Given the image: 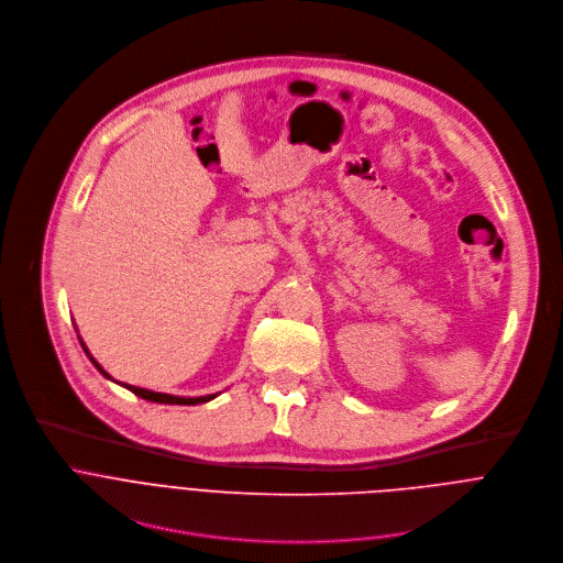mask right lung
Wrapping results in <instances>:
<instances>
[{
  "label": "right lung",
  "mask_w": 563,
  "mask_h": 563,
  "mask_svg": "<svg viewBox=\"0 0 563 563\" xmlns=\"http://www.w3.org/2000/svg\"><path fill=\"white\" fill-rule=\"evenodd\" d=\"M82 343V341H79ZM82 347H85V352L89 354V350H87V345L82 343ZM89 358H91V363L102 372V376H107V378H111L102 367H100V363L89 354ZM126 389H131L135 396H140V398H144V400H151V404H167V406H198V404H207V400H211V398H216L218 394H207V396H174V394H163V391H151V389H144V387H135V385H126V383H122Z\"/></svg>",
  "instance_id": "add662e5"
}]
</instances>
